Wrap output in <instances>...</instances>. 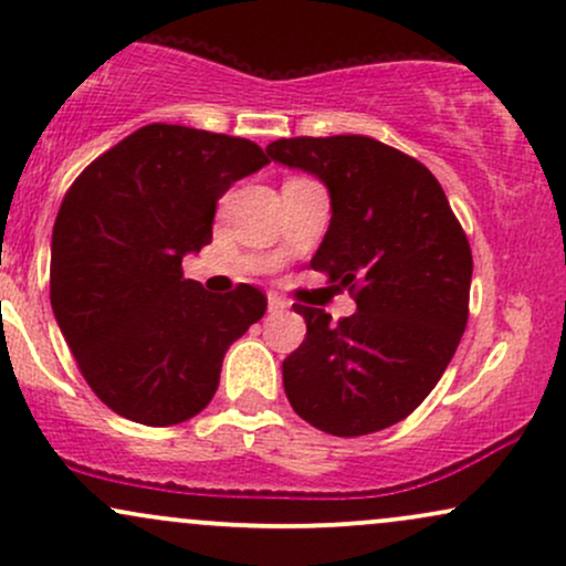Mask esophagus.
<instances>
[{
  "label": "esophagus",
  "mask_w": 566,
  "mask_h": 566,
  "mask_svg": "<svg viewBox=\"0 0 566 566\" xmlns=\"http://www.w3.org/2000/svg\"><path fill=\"white\" fill-rule=\"evenodd\" d=\"M284 308H287V301H284V297L269 295V311H271V314H279V311H284Z\"/></svg>",
  "instance_id": "esophagus-1"
}]
</instances>
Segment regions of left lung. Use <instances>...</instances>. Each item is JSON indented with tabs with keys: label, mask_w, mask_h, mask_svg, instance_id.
<instances>
[{
	"label": "left lung",
	"mask_w": 566,
	"mask_h": 566,
	"mask_svg": "<svg viewBox=\"0 0 566 566\" xmlns=\"http://www.w3.org/2000/svg\"><path fill=\"white\" fill-rule=\"evenodd\" d=\"M265 154L329 188L333 218L311 269L356 301L337 322L292 305L308 329L282 365L284 394L324 433L382 431L423 405L463 337L469 237L433 172L367 135L282 138Z\"/></svg>",
	"instance_id": "left-lung-1"
}]
</instances>
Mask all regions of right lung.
<instances>
[{
	"label": "right lung",
	"instance_id": "right-lung-1",
	"mask_svg": "<svg viewBox=\"0 0 566 566\" xmlns=\"http://www.w3.org/2000/svg\"><path fill=\"white\" fill-rule=\"evenodd\" d=\"M263 165L247 138L154 122L90 161L63 197L50 303L82 378L122 418L161 428L199 415L226 350L265 314L252 284L210 295L180 269L212 242L218 199Z\"/></svg>",
	"mask_w": 566,
	"mask_h": 566
}]
</instances>
